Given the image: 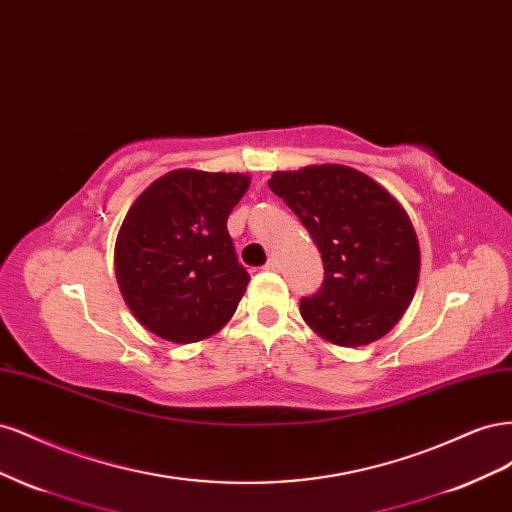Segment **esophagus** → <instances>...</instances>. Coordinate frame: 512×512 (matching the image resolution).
Segmentation results:
<instances>
[{
	"label": "esophagus",
	"instance_id": "esophagus-1",
	"mask_svg": "<svg viewBox=\"0 0 512 512\" xmlns=\"http://www.w3.org/2000/svg\"><path fill=\"white\" fill-rule=\"evenodd\" d=\"M265 269H267V271H280V260H277V258H269Z\"/></svg>",
	"mask_w": 512,
	"mask_h": 512
}]
</instances>
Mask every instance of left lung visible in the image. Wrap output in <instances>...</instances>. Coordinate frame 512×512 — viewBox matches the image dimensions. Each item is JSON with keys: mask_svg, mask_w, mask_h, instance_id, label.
<instances>
[{"mask_svg": "<svg viewBox=\"0 0 512 512\" xmlns=\"http://www.w3.org/2000/svg\"><path fill=\"white\" fill-rule=\"evenodd\" d=\"M273 194L297 213L324 265V282L301 299V316L331 344L356 348L389 333L418 284L421 250L397 200L342 164L277 170Z\"/></svg>", "mask_w": 512, "mask_h": 512, "instance_id": "8db88e82", "label": "left lung"}]
</instances>
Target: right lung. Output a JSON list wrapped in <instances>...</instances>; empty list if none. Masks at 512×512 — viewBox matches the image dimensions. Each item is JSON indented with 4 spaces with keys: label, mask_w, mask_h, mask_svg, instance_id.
Segmentation results:
<instances>
[{
    "label": "right lung",
    "mask_w": 512,
    "mask_h": 512,
    "mask_svg": "<svg viewBox=\"0 0 512 512\" xmlns=\"http://www.w3.org/2000/svg\"><path fill=\"white\" fill-rule=\"evenodd\" d=\"M250 188L241 173L179 168L134 200L115 243V275L136 320L175 344L218 333L250 282L228 235Z\"/></svg>",
    "instance_id": "right-lung-1"
}]
</instances>
